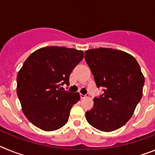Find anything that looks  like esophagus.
Listing matches in <instances>:
<instances>
[{
	"mask_svg": "<svg viewBox=\"0 0 155 155\" xmlns=\"http://www.w3.org/2000/svg\"><path fill=\"white\" fill-rule=\"evenodd\" d=\"M80 96H81V99H83V98H86V95H84V94H81Z\"/></svg>",
	"mask_w": 155,
	"mask_h": 155,
	"instance_id": "34e87169",
	"label": "esophagus"
}]
</instances>
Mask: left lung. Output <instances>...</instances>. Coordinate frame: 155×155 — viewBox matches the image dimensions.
I'll return each instance as SVG.
<instances>
[{
    "mask_svg": "<svg viewBox=\"0 0 155 155\" xmlns=\"http://www.w3.org/2000/svg\"><path fill=\"white\" fill-rule=\"evenodd\" d=\"M84 58L97 87H105L103 94L93 99L86 120L101 131L116 130L134 114L142 98L144 77L136 59L121 50L91 49L86 50Z\"/></svg>",
    "mask_w": 155,
    "mask_h": 155,
    "instance_id": "1",
    "label": "left lung"
}]
</instances>
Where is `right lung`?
I'll use <instances>...</instances> for the list:
<instances>
[{
	"label": "right lung",
	"instance_id": "1",
	"mask_svg": "<svg viewBox=\"0 0 155 155\" xmlns=\"http://www.w3.org/2000/svg\"><path fill=\"white\" fill-rule=\"evenodd\" d=\"M83 57L82 50L47 46L25 61L17 75V94L23 113L35 127L53 131L68 123L81 97L78 92L62 91L61 85H69L70 74Z\"/></svg>",
	"mask_w": 155,
	"mask_h": 155
}]
</instances>
